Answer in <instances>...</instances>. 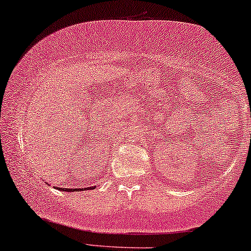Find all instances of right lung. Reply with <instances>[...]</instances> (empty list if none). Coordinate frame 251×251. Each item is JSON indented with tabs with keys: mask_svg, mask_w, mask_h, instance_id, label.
Returning <instances> with one entry per match:
<instances>
[{
	"mask_svg": "<svg viewBox=\"0 0 251 251\" xmlns=\"http://www.w3.org/2000/svg\"><path fill=\"white\" fill-rule=\"evenodd\" d=\"M59 190H61V191H68V192H73V191H82V190H93L95 189V186H90V188H85V189H65V188H58Z\"/></svg>",
	"mask_w": 251,
	"mask_h": 251,
	"instance_id": "add662e5",
	"label": "right lung"
}]
</instances>
